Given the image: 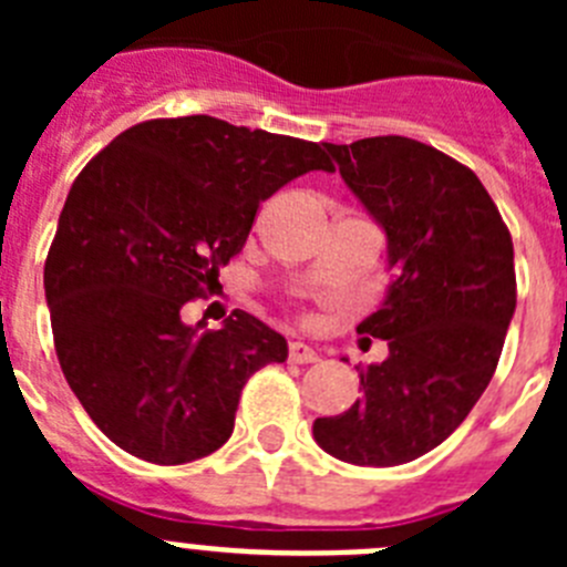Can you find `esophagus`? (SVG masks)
I'll return each instance as SVG.
<instances>
[{"label": "esophagus", "instance_id": "1", "mask_svg": "<svg viewBox=\"0 0 567 567\" xmlns=\"http://www.w3.org/2000/svg\"><path fill=\"white\" fill-rule=\"evenodd\" d=\"M289 360H292V363H315V360H318V352H315L312 346L295 340V343H289Z\"/></svg>", "mask_w": 567, "mask_h": 567}]
</instances>
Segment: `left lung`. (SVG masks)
<instances>
[{
  "mask_svg": "<svg viewBox=\"0 0 567 567\" xmlns=\"http://www.w3.org/2000/svg\"><path fill=\"white\" fill-rule=\"evenodd\" d=\"M327 150L385 229L394 275L358 327L363 343L389 340V358L360 372L363 398L315 420L312 434L343 463H412L468 417L497 372L517 307L514 244L483 182L432 144L374 135Z\"/></svg>",
  "mask_w": 567,
  "mask_h": 567,
  "instance_id": "8db88e82",
  "label": "left lung"
}]
</instances>
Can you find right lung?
I'll list each match as a JSON object with an SVG mask.
<instances>
[{"instance_id": "1", "label": "right lung", "mask_w": 567, "mask_h": 567, "mask_svg": "<svg viewBox=\"0 0 567 567\" xmlns=\"http://www.w3.org/2000/svg\"><path fill=\"white\" fill-rule=\"evenodd\" d=\"M323 147L213 115L150 118L76 175L44 260L53 346L70 389L118 449L158 465L218 452L240 389L287 340L235 309L195 334L187 300L218 287L258 207Z\"/></svg>"}]
</instances>
